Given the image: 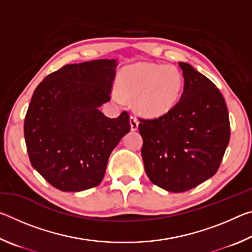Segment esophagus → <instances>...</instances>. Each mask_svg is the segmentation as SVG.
<instances>
[{"instance_id":"34e87169","label":"esophagus","mask_w":252,"mask_h":252,"mask_svg":"<svg viewBox=\"0 0 252 252\" xmlns=\"http://www.w3.org/2000/svg\"><path fill=\"white\" fill-rule=\"evenodd\" d=\"M130 125H131V130H132V131L138 130L139 121H138V119L135 118V116H131V117H130Z\"/></svg>"}]
</instances>
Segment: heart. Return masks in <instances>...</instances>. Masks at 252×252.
<instances>
[{
	"instance_id": "heart-1",
	"label": "heart",
	"mask_w": 252,
	"mask_h": 252,
	"mask_svg": "<svg viewBox=\"0 0 252 252\" xmlns=\"http://www.w3.org/2000/svg\"><path fill=\"white\" fill-rule=\"evenodd\" d=\"M182 88L183 76L171 65L141 63L126 67L118 78L121 95L135 101L140 112L151 117L169 112L180 99Z\"/></svg>"
}]
</instances>
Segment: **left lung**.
Listing matches in <instances>:
<instances>
[{
	"mask_svg": "<svg viewBox=\"0 0 252 252\" xmlns=\"http://www.w3.org/2000/svg\"><path fill=\"white\" fill-rule=\"evenodd\" d=\"M185 87L165 114L139 119L141 155L150 181L170 192H185L215 174L230 140L227 105L219 89L180 62Z\"/></svg>",
	"mask_w": 252,
	"mask_h": 252,
	"instance_id": "obj_1",
	"label": "left lung"
}]
</instances>
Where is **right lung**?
<instances>
[{"label": "right lung", "mask_w": 252, "mask_h": 252, "mask_svg": "<svg viewBox=\"0 0 252 252\" xmlns=\"http://www.w3.org/2000/svg\"><path fill=\"white\" fill-rule=\"evenodd\" d=\"M116 60L67 64L37 85L24 120L32 167L51 186L78 192L99 186L111 152L130 131L126 111L99 110L111 100Z\"/></svg>", "instance_id": "obj_1"}]
</instances>
